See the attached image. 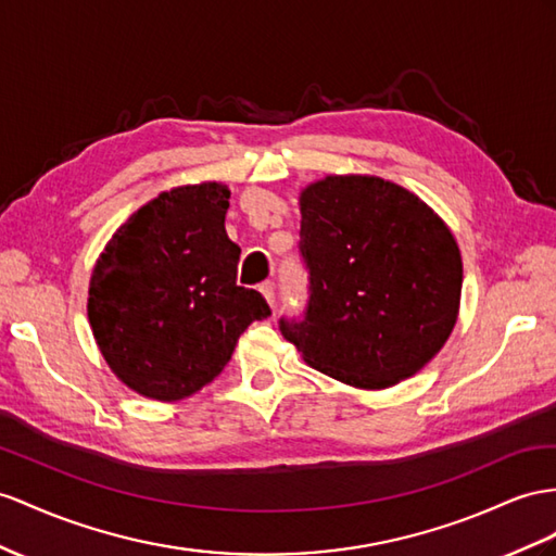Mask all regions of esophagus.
Here are the masks:
<instances>
[{
	"label": "esophagus",
	"mask_w": 556,
	"mask_h": 556,
	"mask_svg": "<svg viewBox=\"0 0 556 556\" xmlns=\"http://www.w3.org/2000/svg\"><path fill=\"white\" fill-rule=\"evenodd\" d=\"M261 293H263V298H265V301H267L269 305L277 303V287H275V281L261 283Z\"/></svg>",
	"instance_id": "1"
}]
</instances>
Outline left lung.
Masks as SVG:
<instances>
[{
	"mask_svg": "<svg viewBox=\"0 0 556 556\" xmlns=\"http://www.w3.org/2000/svg\"><path fill=\"white\" fill-rule=\"evenodd\" d=\"M305 319L281 336L317 371L386 390L430 362L460 307L463 261L420 197L378 176H326L301 192Z\"/></svg>",
	"mask_w": 556,
	"mask_h": 556,
	"instance_id": "8db88e82",
	"label": "left lung"
}]
</instances>
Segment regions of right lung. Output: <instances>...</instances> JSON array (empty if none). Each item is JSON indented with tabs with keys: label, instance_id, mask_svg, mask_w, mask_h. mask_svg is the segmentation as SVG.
<instances>
[{
	"label": "right lung",
	"instance_id": "add662e5",
	"mask_svg": "<svg viewBox=\"0 0 556 556\" xmlns=\"http://www.w3.org/2000/svg\"><path fill=\"white\" fill-rule=\"evenodd\" d=\"M230 190L182 185L140 206L108 241L89 283L91 331L126 388L178 402L216 378L239 336L269 317L237 287L241 249L225 232Z\"/></svg>",
	"mask_w": 556,
	"mask_h": 556
}]
</instances>
